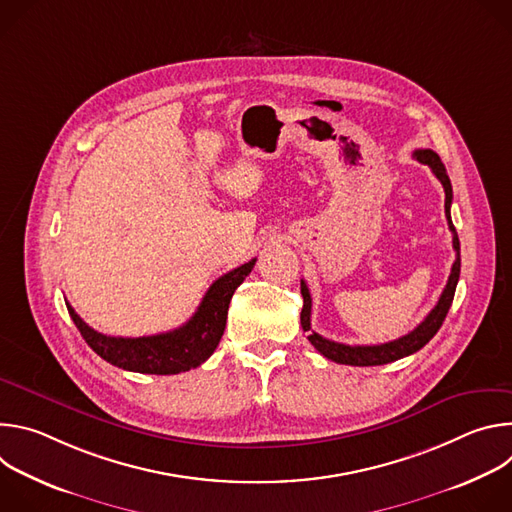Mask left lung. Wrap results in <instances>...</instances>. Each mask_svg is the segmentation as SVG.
Listing matches in <instances>:
<instances>
[{
	"mask_svg": "<svg viewBox=\"0 0 512 512\" xmlns=\"http://www.w3.org/2000/svg\"><path fill=\"white\" fill-rule=\"evenodd\" d=\"M413 158L425 166L431 168V172L435 174V178L442 182L444 192H446V216H448V227L452 231V243H454V251H456V261L452 265V273L448 277V283L442 291L440 300H437L435 308L425 316V320L411 330L409 334L385 342V344H373V346H350V344H342V342H334L328 340L324 336H320L318 332L312 330L310 324V316H312V298H310V289L306 285V281L302 279V298H304V308H302V328L304 332H308V340L312 342V346L326 356L328 360H334L338 364H352V367H377V364H387L393 360H399L403 356H409L413 352H417L419 348H423L435 334L437 330L442 328L450 306L454 302V294H456V285L460 279V239L458 233L454 229L452 216H450V206H452V184L446 172V166L442 164L440 156H437L433 150H415Z\"/></svg>",
	"mask_w": 512,
	"mask_h": 512,
	"instance_id": "8db88e82",
	"label": "left lung"
}]
</instances>
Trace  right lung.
Instances as JSON below:
<instances>
[{
  "label": "right lung",
  "mask_w": 512,
  "mask_h": 512,
  "mask_svg": "<svg viewBox=\"0 0 512 512\" xmlns=\"http://www.w3.org/2000/svg\"><path fill=\"white\" fill-rule=\"evenodd\" d=\"M257 259L218 277L204 294L194 316L180 328L139 338L107 336L93 330L66 304L68 314L85 342L107 362L131 373L178 375L200 364L216 350L227 326V312L235 289L251 273Z\"/></svg>",
  "instance_id": "1"
}]
</instances>
